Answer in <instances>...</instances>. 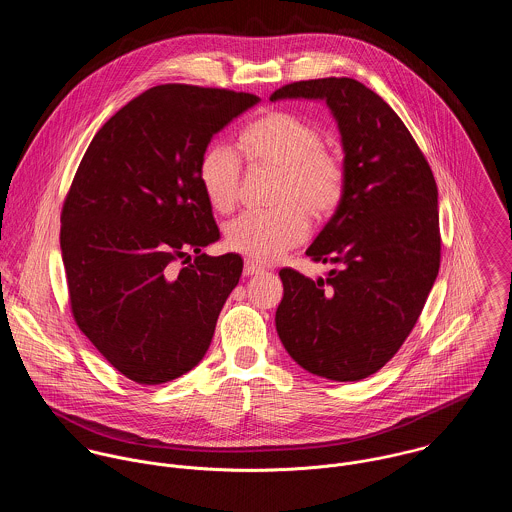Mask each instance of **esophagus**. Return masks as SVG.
<instances>
[{
	"label": "esophagus",
	"mask_w": 512,
	"mask_h": 512,
	"mask_svg": "<svg viewBox=\"0 0 512 512\" xmlns=\"http://www.w3.org/2000/svg\"><path fill=\"white\" fill-rule=\"evenodd\" d=\"M260 272H262V266H258L250 260L244 262V276H254V274H260Z\"/></svg>",
	"instance_id": "34e87169"
}]
</instances>
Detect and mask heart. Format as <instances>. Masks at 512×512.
<instances>
[{
    "instance_id": "1",
    "label": "heart",
    "mask_w": 512,
    "mask_h": 512,
    "mask_svg": "<svg viewBox=\"0 0 512 512\" xmlns=\"http://www.w3.org/2000/svg\"><path fill=\"white\" fill-rule=\"evenodd\" d=\"M240 149L254 165L280 171L274 211H248L226 226V246L266 264L282 258L309 234V213H333L345 193L343 157L323 144L321 130L292 112H270L240 134ZM242 165L236 151L213 144L199 163V183L209 205L228 213L240 193Z\"/></svg>"
}]
</instances>
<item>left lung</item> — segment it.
Segmentation results:
<instances>
[{"mask_svg":"<svg viewBox=\"0 0 512 512\" xmlns=\"http://www.w3.org/2000/svg\"><path fill=\"white\" fill-rule=\"evenodd\" d=\"M323 100L341 134L347 183L307 256L335 268L309 280L280 270V341L311 374H374L414 329L439 270L438 185L398 114L355 78L299 80L270 100Z\"/></svg>","mask_w":512,"mask_h":512,"instance_id":"8db88e82","label":"left lung"}]
</instances>
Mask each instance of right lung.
I'll use <instances>...</instances> for the list:
<instances>
[{
    "mask_svg": "<svg viewBox=\"0 0 512 512\" xmlns=\"http://www.w3.org/2000/svg\"><path fill=\"white\" fill-rule=\"evenodd\" d=\"M258 102L224 88L153 86L98 130L76 169L61 215L74 321L138 384L201 363L240 280L238 254L201 252L220 232L199 163L213 136ZM181 257L188 266L177 271Z\"/></svg>",
    "mask_w": 512,
    "mask_h": 512,
    "instance_id": "right-lung-1",
    "label": "right lung"
}]
</instances>
